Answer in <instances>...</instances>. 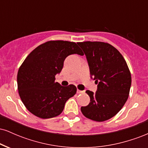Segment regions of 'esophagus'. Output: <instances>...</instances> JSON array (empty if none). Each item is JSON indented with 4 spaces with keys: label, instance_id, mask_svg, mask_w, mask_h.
<instances>
[{
    "label": "esophagus",
    "instance_id": "esophagus-1",
    "mask_svg": "<svg viewBox=\"0 0 148 148\" xmlns=\"http://www.w3.org/2000/svg\"><path fill=\"white\" fill-rule=\"evenodd\" d=\"M77 93H79V94H84L85 91L84 90H80L78 89L77 90Z\"/></svg>",
    "mask_w": 148,
    "mask_h": 148
}]
</instances>
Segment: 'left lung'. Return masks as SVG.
<instances>
[{
	"instance_id": "1",
	"label": "left lung",
	"mask_w": 148,
	"mask_h": 148,
	"mask_svg": "<svg viewBox=\"0 0 148 148\" xmlns=\"http://www.w3.org/2000/svg\"><path fill=\"white\" fill-rule=\"evenodd\" d=\"M77 44L86 55L92 78L98 84L96 93L86 91L90 101L81 111L90 120L105 121L115 116L128 99L132 84L130 69L123 55L110 44L90 41Z\"/></svg>"
}]
</instances>
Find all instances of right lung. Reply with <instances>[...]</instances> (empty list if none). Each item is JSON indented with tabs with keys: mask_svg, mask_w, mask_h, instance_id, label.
I'll list each match as a JSON object with an SVG mask.
<instances>
[{
	"mask_svg": "<svg viewBox=\"0 0 148 148\" xmlns=\"http://www.w3.org/2000/svg\"><path fill=\"white\" fill-rule=\"evenodd\" d=\"M74 53L84 55L75 42L51 40L25 58L18 71L17 86L22 102L32 114L42 119L56 117L76 94L75 86H62L55 81L64 59Z\"/></svg>",
	"mask_w": 148,
	"mask_h": 148,
	"instance_id": "add662e5",
	"label": "right lung"
}]
</instances>
